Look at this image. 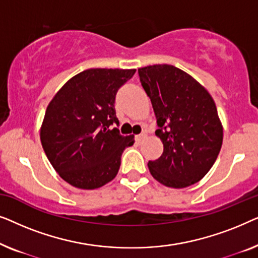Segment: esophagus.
I'll return each mask as SVG.
<instances>
[{"label": "esophagus", "mask_w": 258, "mask_h": 258, "mask_svg": "<svg viewBox=\"0 0 258 258\" xmlns=\"http://www.w3.org/2000/svg\"><path fill=\"white\" fill-rule=\"evenodd\" d=\"M146 136H147L146 134H141V135H136V136H135V141H136L137 143H141V142H142V140H143Z\"/></svg>", "instance_id": "1"}]
</instances>
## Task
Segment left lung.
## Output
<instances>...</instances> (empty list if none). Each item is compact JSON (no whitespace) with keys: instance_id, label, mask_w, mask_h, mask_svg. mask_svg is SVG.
<instances>
[{"instance_id":"1","label":"left lung","mask_w":258,"mask_h":258,"mask_svg":"<svg viewBox=\"0 0 258 258\" xmlns=\"http://www.w3.org/2000/svg\"><path fill=\"white\" fill-rule=\"evenodd\" d=\"M139 75L156 116L155 135L163 143L161 157L148 163L150 174L175 189L201 181L223 142V126L209 91L170 64L144 67Z\"/></svg>"}]
</instances>
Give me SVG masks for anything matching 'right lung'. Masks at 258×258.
<instances>
[{
	"label": "right lung",
	"mask_w": 258,
	"mask_h": 258,
	"mask_svg": "<svg viewBox=\"0 0 258 258\" xmlns=\"http://www.w3.org/2000/svg\"><path fill=\"white\" fill-rule=\"evenodd\" d=\"M136 69H87L67 81L49 102L41 143L49 162L70 185L97 189L112 181L134 135L122 136L115 111L119 87Z\"/></svg>",
	"instance_id": "add662e5"
}]
</instances>
